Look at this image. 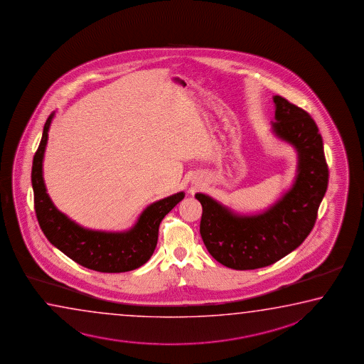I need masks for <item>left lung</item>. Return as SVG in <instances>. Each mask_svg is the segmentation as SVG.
<instances>
[{"label":"left lung","instance_id":"left-lung-1","mask_svg":"<svg viewBox=\"0 0 364 364\" xmlns=\"http://www.w3.org/2000/svg\"><path fill=\"white\" fill-rule=\"evenodd\" d=\"M275 135L298 151L296 183L264 214L235 215L215 200L196 193L203 205L200 235L210 255L235 270L272 265L301 246L317 219L328 183V166L317 124L307 112L275 95Z\"/></svg>","mask_w":364,"mask_h":364}]
</instances>
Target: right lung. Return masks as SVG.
Listing matches in <instances>:
<instances>
[{
  "label": "right lung",
  "mask_w": 364,
  "mask_h": 364,
  "mask_svg": "<svg viewBox=\"0 0 364 364\" xmlns=\"http://www.w3.org/2000/svg\"><path fill=\"white\" fill-rule=\"evenodd\" d=\"M53 113L44 124L33 166L31 185L38 223L47 240L79 265L100 272H124L144 265L154 253L163 218L185 198L178 192L151 203L142 211L135 227L124 233H105L81 228L63 215L46 192L42 163Z\"/></svg>",
  "instance_id": "1"
}]
</instances>
